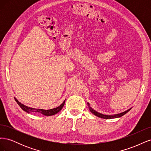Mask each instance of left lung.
I'll return each mask as SVG.
<instances>
[{"label": "left lung", "mask_w": 151, "mask_h": 151, "mask_svg": "<svg viewBox=\"0 0 151 151\" xmlns=\"http://www.w3.org/2000/svg\"><path fill=\"white\" fill-rule=\"evenodd\" d=\"M88 104H89V103H88ZM89 109H90L91 112L93 114H94V115L97 116H98V117H99V118H104V119H111V118L121 117V116H122L123 115H124L125 114H126L127 112H129V111L130 110V109H131V108H130V109H128V110H127V111H124V112L121 113H120V114H116V115H113V116H108V115H103V114H101V113H98V112H97V111H96L95 110H94L93 109L91 108L89 106Z\"/></svg>", "instance_id": "8db88e82"}]
</instances>
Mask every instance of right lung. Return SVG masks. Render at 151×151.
I'll use <instances>...</instances> for the list:
<instances>
[{
	"label": "right lung",
	"mask_w": 151,
	"mask_h": 151,
	"mask_svg": "<svg viewBox=\"0 0 151 151\" xmlns=\"http://www.w3.org/2000/svg\"><path fill=\"white\" fill-rule=\"evenodd\" d=\"M14 99H15V101L17 102L18 105H19V106L22 108V109H23L24 111L27 112L28 113H29L31 112H38V113H42V114H43V115H46V116H51V115H55V114L58 113L62 109L63 105H64V103H65V101H64L63 102L62 104H60V106H58L55 108H53V109H48V110H46V109H35V108H33L28 107V106H25V105L22 104V103H21L16 98H14Z\"/></svg>",
	"instance_id": "obj_1"
}]
</instances>
